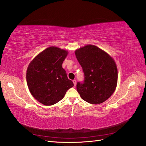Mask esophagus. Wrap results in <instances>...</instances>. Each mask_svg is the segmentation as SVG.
<instances>
[{"mask_svg":"<svg viewBox=\"0 0 146 146\" xmlns=\"http://www.w3.org/2000/svg\"><path fill=\"white\" fill-rule=\"evenodd\" d=\"M73 83H74V86H76V84H77V81H76V80H73Z\"/></svg>","mask_w":146,"mask_h":146,"instance_id":"34e87169","label":"esophagus"}]
</instances>
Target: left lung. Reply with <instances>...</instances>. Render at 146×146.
<instances>
[{"mask_svg": "<svg viewBox=\"0 0 146 146\" xmlns=\"http://www.w3.org/2000/svg\"><path fill=\"white\" fill-rule=\"evenodd\" d=\"M85 79L77 84V92L85 101L92 104L104 102L114 92L118 72L114 59L94 45H87L75 51Z\"/></svg>", "mask_w": 146, "mask_h": 146, "instance_id": "8db88e82", "label": "left lung"}]
</instances>
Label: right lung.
<instances>
[{"mask_svg": "<svg viewBox=\"0 0 146 146\" xmlns=\"http://www.w3.org/2000/svg\"><path fill=\"white\" fill-rule=\"evenodd\" d=\"M67 54L66 50L49 47L35 56L27 67L26 80L29 91L45 106L60 101L67 90L74 86L62 66Z\"/></svg>", "mask_w": 146, "mask_h": 146, "instance_id": "obj_1", "label": "right lung"}]
</instances>
